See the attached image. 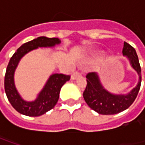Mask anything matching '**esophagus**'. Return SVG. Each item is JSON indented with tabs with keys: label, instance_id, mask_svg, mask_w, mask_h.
<instances>
[{
	"label": "esophagus",
	"instance_id": "34e87169",
	"mask_svg": "<svg viewBox=\"0 0 145 145\" xmlns=\"http://www.w3.org/2000/svg\"><path fill=\"white\" fill-rule=\"evenodd\" d=\"M81 74L80 72H78V71H75L74 72H72V76H71V78L72 79V80H75L76 79L78 76H80Z\"/></svg>",
	"mask_w": 145,
	"mask_h": 145
}]
</instances>
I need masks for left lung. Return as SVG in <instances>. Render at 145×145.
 <instances>
[{"label": "left lung", "mask_w": 145, "mask_h": 145, "mask_svg": "<svg viewBox=\"0 0 145 145\" xmlns=\"http://www.w3.org/2000/svg\"><path fill=\"white\" fill-rule=\"evenodd\" d=\"M123 55L126 56L131 67L139 75V81L135 88L127 94H114L104 89L96 72L86 75L87 86L83 97L87 105L94 111L101 114H115L128 108L137 98L141 84V69L137 52L130 44L124 42Z\"/></svg>", "instance_id": "8db88e82"}]
</instances>
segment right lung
<instances>
[{
    "label": "right lung",
    "instance_id": "obj_1",
    "mask_svg": "<svg viewBox=\"0 0 145 145\" xmlns=\"http://www.w3.org/2000/svg\"><path fill=\"white\" fill-rule=\"evenodd\" d=\"M58 38L41 36L22 44L9 59L5 76V90L8 100L20 114L27 116H40L54 108L58 102L59 91L66 81H69L70 76L55 73L49 77L46 85L33 102H26L20 96L14 85V72L20 59L26 53L38 48H52L59 44Z\"/></svg>",
    "mask_w": 145,
    "mask_h": 145
}]
</instances>
